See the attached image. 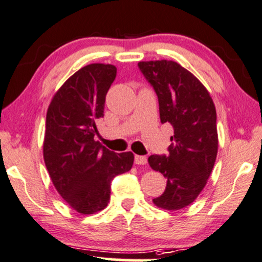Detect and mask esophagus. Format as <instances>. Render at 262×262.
<instances>
[{
	"instance_id": "obj_1",
	"label": "esophagus",
	"mask_w": 262,
	"mask_h": 262,
	"mask_svg": "<svg viewBox=\"0 0 262 262\" xmlns=\"http://www.w3.org/2000/svg\"><path fill=\"white\" fill-rule=\"evenodd\" d=\"M148 159L144 155H135V164L137 165H145L147 164Z\"/></svg>"
}]
</instances>
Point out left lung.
<instances>
[{
    "label": "left lung",
    "mask_w": 262,
    "mask_h": 262,
    "mask_svg": "<svg viewBox=\"0 0 262 262\" xmlns=\"http://www.w3.org/2000/svg\"><path fill=\"white\" fill-rule=\"evenodd\" d=\"M138 69L158 96L161 123L174 130L168 154L148 159L167 179L165 191L152 202L164 209L184 208L205 188L215 162V107L201 81L174 61H142Z\"/></svg>",
    "instance_id": "1"
}]
</instances>
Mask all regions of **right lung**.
<instances>
[{
	"mask_svg": "<svg viewBox=\"0 0 262 262\" xmlns=\"http://www.w3.org/2000/svg\"><path fill=\"white\" fill-rule=\"evenodd\" d=\"M115 77L113 64H88L60 88L47 113V169L64 201L83 214L103 209L114 177L130 171L134 164L131 151L118 154L94 139Z\"/></svg>",
	"mask_w": 262,
	"mask_h": 262,
	"instance_id": "obj_1",
	"label": "right lung"
}]
</instances>
